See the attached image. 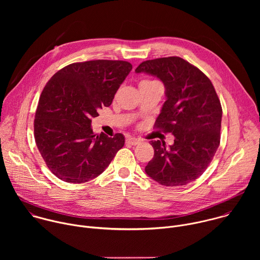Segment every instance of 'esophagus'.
I'll return each mask as SVG.
<instances>
[{"label":"esophagus","instance_id":"esophagus-1","mask_svg":"<svg viewBox=\"0 0 260 260\" xmlns=\"http://www.w3.org/2000/svg\"><path fill=\"white\" fill-rule=\"evenodd\" d=\"M126 143L127 144H131V145H139L141 143V141L139 139H136V138H127L126 139Z\"/></svg>","mask_w":260,"mask_h":260}]
</instances>
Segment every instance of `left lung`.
Segmentation results:
<instances>
[{
	"instance_id": "left-lung-1",
	"label": "left lung",
	"mask_w": 260,
	"mask_h": 260,
	"mask_svg": "<svg viewBox=\"0 0 260 260\" xmlns=\"http://www.w3.org/2000/svg\"><path fill=\"white\" fill-rule=\"evenodd\" d=\"M136 73L162 81L167 101L154 127L174 135V144L151 141L153 158L146 174L165 186H182L198 179L212 161L220 144L222 108L211 80L179 56L143 61Z\"/></svg>"
}]
</instances>
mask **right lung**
I'll return each mask as SVG.
<instances>
[{"mask_svg": "<svg viewBox=\"0 0 260 260\" xmlns=\"http://www.w3.org/2000/svg\"><path fill=\"white\" fill-rule=\"evenodd\" d=\"M133 66L96 59L71 63L45 85L37 107L34 134L46 166L58 179L83 183L101 175L124 145L122 134H93L91 118L112 103Z\"/></svg>", "mask_w": 260, "mask_h": 260, "instance_id": "right-lung-1", "label": "right lung"}]
</instances>
